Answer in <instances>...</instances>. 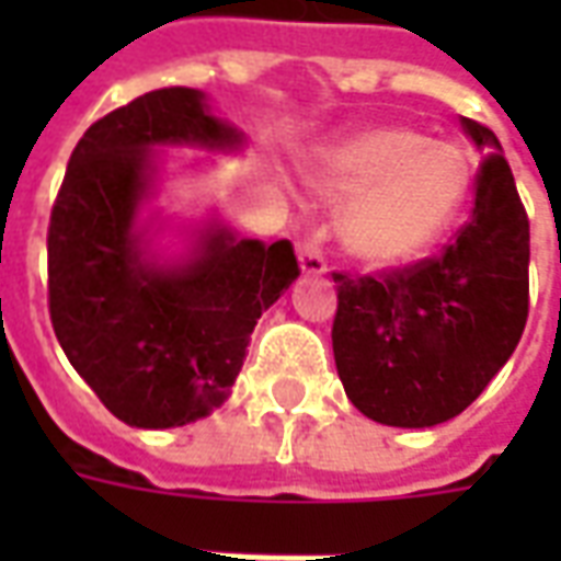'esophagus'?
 Listing matches in <instances>:
<instances>
[{
    "label": "esophagus",
    "instance_id": "34e87169",
    "mask_svg": "<svg viewBox=\"0 0 561 561\" xmlns=\"http://www.w3.org/2000/svg\"><path fill=\"white\" fill-rule=\"evenodd\" d=\"M297 255H300L304 276H324L328 273V261H324V252H321L318 240H304L300 249H297Z\"/></svg>",
    "mask_w": 561,
    "mask_h": 561
}]
</instances>
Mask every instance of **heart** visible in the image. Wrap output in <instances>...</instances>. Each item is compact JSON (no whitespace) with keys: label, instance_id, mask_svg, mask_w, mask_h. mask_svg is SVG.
<instances>
[{"label":"heart","instance_id":"1","mask_svg":"<svg viewBox=\"0 0 561 561\" xmlns=\"http://www.w3.org/2000/svg\"><path fill=\"white\" fill-rule=\"evenodd\" d=\"M318 185L354 201L342 243L373 267H400L445 237L471 195L469 152L409 126H369L330 149Z\"/></svg>","mask_w":561,"mask_h":561}]
</instances>
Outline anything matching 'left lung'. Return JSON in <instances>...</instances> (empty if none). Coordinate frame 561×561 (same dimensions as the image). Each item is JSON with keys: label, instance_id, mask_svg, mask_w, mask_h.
Here are the masks:
<instances>
[{"label": "left lung", "instance_id": "left-lung-1", "mask_svg": "<svg viewBox=\"0 0 561 561\" xmlns=\"http://www.w3.org/2000/svg\"><path fill=\"white\" fill-rule=\"evenodd\" d=\"M486 152L474 209L438 257L385 276L333 273V357L357 412L388 426H435L481 397L529 316V219L493 131L462 116Z\"/></svg>", "mask_w": 561, "mask_h": 561}]
</instances>
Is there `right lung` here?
<instances>
[{"label": "right lung", "instance_id": "1", "mask_svg": "<svg viewBox=\"0 0 561 561\" xmlns=\"http://www.w3.org/2000/svg\"><path fill=\"white\" fill-rule=\"evenodd\" d=\"M164 147L237 152L243 131L188 87L116 107L78 140L47 231L56 340L104 409L138 430L219 409L261 312L300 276L288 240H245L219 219L197 228L180 261L152 255L140 209Z\"/></svg>", "mask_w": 561, "mask_h": 561}]
</instances>
